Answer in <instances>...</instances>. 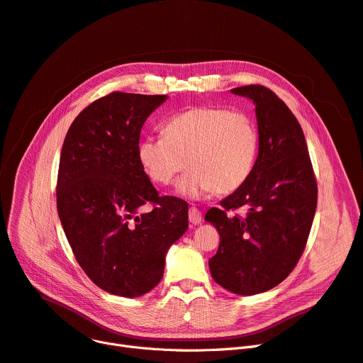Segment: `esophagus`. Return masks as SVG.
Wrapping results in <instances>:
<instances>
[{
  "label": "esophagus",
  "instance_id": "esophagus-1",
  "mask_svg": "<svg viewBox=\"0 0 363 363\" xmlns=\"http://www.w3.org/2000/svg\"><path fill=\"white\" fill-rule=\"evenodd\" d=\"M188 219L193 225H199L201 223V212L199 211L197 207H189V212H188Z\"/></svg>",
  "mask_w": 363,
  "mask_h": 363
}]
</instances>
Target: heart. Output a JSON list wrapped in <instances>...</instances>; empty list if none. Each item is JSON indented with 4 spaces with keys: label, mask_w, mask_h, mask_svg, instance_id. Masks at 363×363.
I'll use <instances>...</instances> for the list:
<instances>
[{
    "label": "heart",
    "mask_w": 363,
    "mask_h": 363,
    "mask_svg": "<svg viewBox=\"0 0 363 363\" xmlns=\"http://www.w3.org/2000/svg\"><path fill=\"white\" fill-rule=\"evenodd\" d=\"M164 133L143 138L138 159L147 175L162 185L188 164L189 170L177 184L182 197L231 194L253 174L260 141L247 113L197 107L172 116Z\"/></svg>",
    "instance_id": "obj_1"
}]
</instances>
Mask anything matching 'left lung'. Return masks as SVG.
I'll return each mask as SVG.
<instances>
[{
	"label": "left lung",
	"mask_w": 363,
	"mask_h": 363,
	"mask_svg": "<svg viewBox=\"0 0 363 363\" xmlns=\"http://www.w3.org/2000/svg\"><path fill=\"white\" fill-rule=\"evenodd\" d=\"M256 106L259 155L252 177L204 220L220 237L212 278L240 296L268 291L290 275L311 233L318 201L306 140L291 110L262 85L231 89ZM244 206V218L229 212Z\"/></svg>",
	"instance_id": "8db88e82"
}]
</instances>
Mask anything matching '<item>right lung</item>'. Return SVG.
<instances>
[{
    "label": "right lung",
    "mask_w": 363,
    "mask_h": 363,
    "mask_svg": "<svg viewBox=\"0 0 363 363\" xmlns=\"http://www.w3.org/2000/svg\"><path fill=\"white\" fill-rule=\"evenodd\" d=\"M166 99L111 92L78 114L63 143L57 212L81 268L114 296L155 289L188 228V204L160 197L138 159L143 125ZM145 202L155 208L143 214Z\"/></svg>",
    "instance_id": "obj_1"
}]
</instances>
